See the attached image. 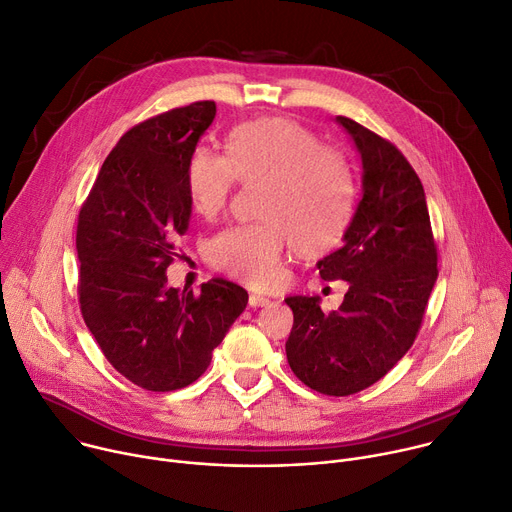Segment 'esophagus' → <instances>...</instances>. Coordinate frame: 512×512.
Returning <instances> with one entry per match:
<instances>
[{
	"label": "esophagus",
	"instance_id": "1",
	"mask_svg": "<svg viewBox=\"0 0 512 512\" xmlns=\"http://www.w3.org/2000/svg\"><path fill=\"white\" fill-rule=\"evenodd\" d=\"M271 300L265 298V296H259V294H251L249 296V306L251 308H261V306H269Z\"/></svg>",
	"mask_w": 512,
	"mask_h": 512
}]
</instances>
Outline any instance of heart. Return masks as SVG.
Masks as SVG:
<instances>
[{"mask_svg": "<svg viewBox=\"0 0 512 512\" xmlns=\"http://www.w3.org/2000/svg\"><path fill=\"white\" fill-rule=\"evenodd\" d=\"M235 179L261 185L257 216L265 222L224 230L208 247L210 263L253 288L282 280L286 235L302 257L335 249L353 214V177L333 149L318 147L306 126L288 118H263L232 130L226 157L198 147L185 171L194 212L216 218Z\"/></svg>", "mask_w": 512, "mask_h": 512, "instance_id": "heart-1", "label": "heart"}]
</instances>
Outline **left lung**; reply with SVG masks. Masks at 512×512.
<instances>
[{"mask_svg":"<svg viewBox=\"0 0 512 512\" xmlns=\"http://www.w3.org/2000/svg\"><path fill=\"white\" fill-rule=\"evenodd\" d=\"M361 159V200L341 249L318 261L322 280L349 284L339 310L318 296H290L286 341L308 388L349 396L384 378L412 347L437 282V247L423 183L404 155L351 118L337 116Z\"/></svg>","mask_w":512,"mask_h":512,"instance_id":"1","label":"left lung"}]
</instances>
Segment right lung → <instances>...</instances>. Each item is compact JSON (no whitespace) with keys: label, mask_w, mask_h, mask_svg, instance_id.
Returning <instances> with one entry per match:
<instances>
[{"label":"right lung","mask_w":512,"mask_h":512,"mask_svg":"<svg viewBox=\"0 0 512 512\" xmlns=\"http://www.w3.org/2000/svg\"><path fill=\"white\" fill-rule=\"evenodd\" d=\"M214 116V102H196L130 128L79 212L83 320L120 374L151 392L196 382L249 302L220 277L198 296L167 286L192 218L185 171Z\"/></svg>","instance_id":"obj_1"}]
</instances>
